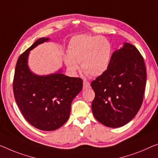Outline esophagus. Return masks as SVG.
Wrapping results in <instances>:
<instances>
[{
  "label": "esophagus",
  "instance_id": "34e87169",
  "mask_svg": "<svg viewBox=\"0 0 158 158\" xmlns=\"http://www.w3.org/2000/svg\"><path fill=\"white\" fill-rule=\"evenodd\" d=\"M90 86H91L90 83H89V81H85V80H84V82H83V88H84V89H86L90 88Z\"/></svg>",
  "mask_w": 158,
  "mask_h": 158
}]
</instances>
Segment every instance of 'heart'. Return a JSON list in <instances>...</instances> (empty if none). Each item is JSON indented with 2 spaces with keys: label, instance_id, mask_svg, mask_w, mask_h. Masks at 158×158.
<instances>
[{
  "label": "heart",
  "instance_id": "heart-1",
  "mask_svg": "<svg viewBox=\"0 0 158 158\" xmlns=\"http://www.w3.org/2000/svg\"><path fill=\"white\" fill-rule=\"evenodd\" d=\"M68 53L64 56L65 64L72 74L79 71V64H81L87 75L98 77L109 69L112 46L104 37L80 35L70 40Z\"/></svg>",
  "mask_w": 158,
  "mask_h": 158
}]
</instances>
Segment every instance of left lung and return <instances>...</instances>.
I'll return each instance as SVG.
<instances>
[{"label": "left lung", "instance_id": "obj_1", "mask_svg": "<svg viewBox=\"0 0 158 158\" xmlns=\"http://www.w3.org/2000/svg\"><path fill=\"white\" fill-rule=\"evenodd\" d=\"M146 78L140 52L125 42L113 53L107 71L91 84L95 92L91 109L96 119L110 128L130 122L143 103Z\"/></svg>", "mask_w": 158, "mask_h": 158}]
</instances>
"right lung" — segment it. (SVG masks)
Instances as JSON below:
<instances>
[{
    "mask_svg": "<svg viewBox=\"0 0 158 158\" xmlns=\"http://www.w3.org/2000/svg\"><path fill=\"white\" fill-rule=\"evenodd\" d=\"M49 40L38 39L19 56L13 84L15 99L23 116L35 128L45 131H55L67 122L72 101L83 86L81 78L66 76L62 69L46 76L30 71V52Z\"/></svg>",
    "mask_w": 158,
    "mask_h": 158,
    "instance_id": "right-lung-1",
    "label": "right lung"
}]
</instances>
